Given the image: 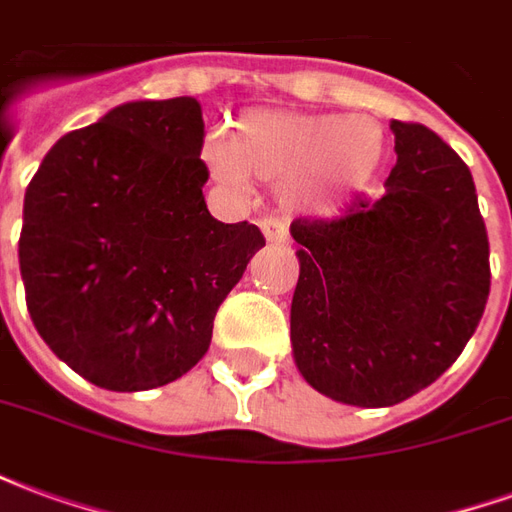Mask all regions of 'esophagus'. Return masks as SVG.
Instances as JSON below:
<instances>
[{
    "label": "esophagus",
    "mask_w": 512,
    "mask_h": 512,
    "mask_svg": "<svg viewBox=\"0 0 512 512\" xmlns=\"http://www.w3.org/2000/svg\"><path fill=\"white\" fill-rule=\"evenodd\" d=\"M260 230H263L266 241H271V244H285V241L290 238L288 224L282 222V219H277V216H266V219H260Z\"/></svg>",
    "instance_id": "34e87169"
}]
</instances>
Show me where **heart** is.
I'll return each mask as SVG.
<instances>
[{"instance_id": "obj_1", "label": "heart", "mask_w": 512, "mask_h": 512, "mask_svg": "<svg viewBox=\"0 0 512 512\" xmlns=\"http://www.w3.org/2000/svg\"><path fill=\"white\" fill-rule=\"evenodd\" d=\"M205 158L233 189L255 178L279 186V200L293 211L326 216L367 189L384 158V131L367 115L255 109L233 136H208Z\"/></svg>"}]
</instances>
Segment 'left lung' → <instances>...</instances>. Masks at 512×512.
I'll return each mask as SVG.
<instances>
[{
	"instance_id": "8db88e82",
	"label": "left lung",
	"mask_w": 512,
	"mask_h": 512,
	"mask_svg": "<svg viewBox=\"0 0 512 512\" xmlns=\"http://www.w3.org/2000/svg\"><path fill=\"white\" fill-rule=\"evenodd\" d=\"M386 194L296 219L290 343L301 376L362 408L403 403L452 367L483 318L491 266L474 180L422 123L392 120Z\"/></svg>"
}]
</instances>
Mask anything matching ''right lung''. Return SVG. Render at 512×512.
<instances>
[{
	"instance_id": "right-lung-1",
	"label": "right lung",
	"mask_w": 512,
	"mask_h": 512,
	"mask_svg": "<svg viewBox=\"0 0 512 512\" xmlns=\"http://www.w3.org/2000/svg\"><path fill=\"white\" fill-rule=\"evenodd\" d=\"M197 98L134 101L51 147L24 194L18 266L38 334L112 392L175 381L266 238L216 222Z\"/></svg>"
}]
</instances>
